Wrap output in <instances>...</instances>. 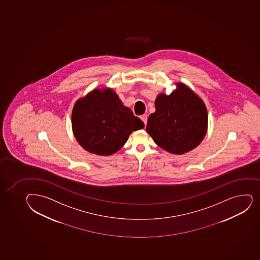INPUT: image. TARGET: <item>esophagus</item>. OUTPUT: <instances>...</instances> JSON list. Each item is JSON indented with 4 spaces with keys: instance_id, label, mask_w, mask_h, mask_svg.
<instances>
[{
    "instance_id": "34e87169",
    "label": "esophagus",
    "mask_w": 260,
    "mask_h": 260,
    "mask_svg": "<svg viewBox=\"0 0 260 260\" xmlns=\"http://www.w3.org/2000/svg\"><path fill=\"white\" fill-rule=\"evenodd\" d=\"M141 119L143 121V123H144L145 125H146L147 122V115H146V114H143V115L141 116Z\"/></svg>"
}]
</instances>
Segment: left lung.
Instances as JSON below:
<instances>
[{"label":"left lung","instance_id":"1","mask_svg":"<svg viewBox=\"0 0 260 260\" xmlns=\"http://www.w3.org/2000/svg\"><path fill=\"white\" fill-rule=\"evenodd\" d=\"M155 107L146 131L156 144L169 153L182 154L201 143L207 129V111L190 88L178 83L170 95L158 94Z\"/></svg>","mask_w":260,"mask_h":260}]
</instances>
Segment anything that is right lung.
Masks as SVG:
<instances>
[{
    "label": "right lung",
    "mask_w": 260,
    "mask_h": 260,
    "mask_svg": "<svg viewBox=\"0 0 260 260\" xmlns=\"http://www.w3.org/2000/svg\"><path fill=\"white\" fill-rule=\"evenodd\" d=\"M72 124L79 144L103 156L116 153L132 132L144 128L143 122L123 106L112 89H94L78 100L73 107Z\"/></svg>",
    "instance_id": "right-lung-1"
}]
</instances>
